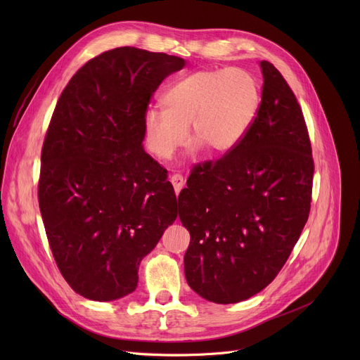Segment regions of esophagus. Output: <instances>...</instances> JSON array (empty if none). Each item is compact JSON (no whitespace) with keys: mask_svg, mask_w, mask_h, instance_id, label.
I'll use <instances>...</instances> for the list:
<instances>
[{"mask_svg":"<svg viewBox=\"0 0 360 360\" xmlns=\"http://www.w3.org/2000/svg\"><path fill=\"white\" fill-rule=\"evenodd\" d=\"M170 182H172V185H174V188H175V193H176V194H179V191L182 190L184 185H185V179H184V176H182L181 174H174V175H170Z\"/></svg>","mask_w":360,"mask_h":360,"instance_id":"esophagus-1","label":"esophagus"}]
</instances>
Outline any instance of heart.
<instances>
[{
	"label": "heart",
	"mask_w": 360,
	"mask_h": 360,
	"mask_svg": "<svg viewBox=\"0 0 360 360\" xmlns=\"http://www.w3.org/2000/svg\"><path fill=\"white\" fill-rule=\"evenodd\" d=\"M261 93L254 75L240 68H204L170 84L162 94L163 108H148L144 132L148 150L167 160L193 140L209 155L235 150L257 117ZM188 131H186V128Z\"/></svg>",
	"instance_id": "b5f03b06"
}]
</instances>
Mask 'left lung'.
I'll return each mask as SVG.
<instances>
[{
	"mask_svg": "<svg viewBox=\"0 0 360 360\" xmlns=\"http://www.w3.org/2000/svg\"><path fill=\"white\" fill-rule=\"evenodd\" d=\"M262 93L242 143L193 167L178 197L191 235L185 278L201 297L236 304L267 288L308 220L314 159L307 122L288 82L261 61Z\"/></svg>",
	"mask_w": 360,
	"mask_h": 360,
	"instance_id": "1",
	"label": "left lung"
}]
</instances>
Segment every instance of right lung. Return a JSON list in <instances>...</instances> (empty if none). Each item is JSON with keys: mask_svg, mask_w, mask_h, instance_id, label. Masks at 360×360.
<instances>
[{"mask_svg": "<svg viewBox=\"0 0 360 360\" xmlns=\"http://www.w3.org/2000/svg\"><path fill=\"white\" fill-rule=\"evenodd\" d=\"M185 61L122 46L75 72L46 131L37 198L71 289L108 302L134 292L140 261L178 217L167 170L143 148L144 113Z\"/></svg>", "mask_w": 360, "mask_h": 360, "instance_id": "right-lung-1", "label": "right lung"}]
</instances>
